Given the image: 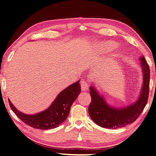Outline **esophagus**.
<instances>
[{"instance_id": "esophagus-1", "label": "esophagus", "mask_w": 156, "mask_h": 156, "mask_svg": "<svg viewBox=\"0 0 156 156\" xmlns=\"http://www.w3.org/2000/svg\"><path fill=\"white\" fill-rule=\"evenodd\" d=\"M80 85H81V88H82V90L83 91H86L88 90V88H89V86L88 84L84 81H81L80 83Z\"/></svg>"}]
</instances>
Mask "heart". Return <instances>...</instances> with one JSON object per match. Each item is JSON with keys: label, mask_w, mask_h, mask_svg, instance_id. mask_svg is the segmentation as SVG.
Here are the masks:
<instances>
[{"label": "heart", "mask_w": 156, "mask_h": 156, "mask_svg": "<svg viewBox=\"0 0 156 156\" xmlns=\"http://www.w3.org/2000/svg\"><path fill=\"white\" fill-rule=\"evenodd\" d=\"M116 46V43L113 41H103L101 42L98 46V50L102 53H106L114 50Z\"/></svg>", "instance_id": "1"}]
</instances>
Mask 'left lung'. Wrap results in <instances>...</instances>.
Segmentation results:
<instances>
[{"mask_svg": "<svg viewBox=\"0 0 156 156\" xmlns=\"http://www.w3.org/2000/svg\"><path fill=\"white\" fill-rule=\"evenodd\" d=\"M140 61L143 83L139 97L133 104L123 108L112 107L106 103L104 97L97 91L95 87H90L91 102L88 108L89 114L98 126L114 129L125 127L134 122L143 111L149 95L150 66L144 56L140 57Z\"/></svg>", "mask_w": 156, "mask_h": 156, "instance_id": "left-lung-1", "label": "left lung"}]
</instances>
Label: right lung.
<instances>
[{"label":"right lung","instance_id":"obj_1","mask_svg":"<svg viewBox=\"0 0 156 156\" xmlns=\"http://www.w3.org/2000/svg\"><path fill=\"white\" fill-rule=\"evenodd\" d=\"M80 81L73 83L61 91L47 109L37 114L30 115L20 112L10 99H8L9 104L13 112L27 125L41 130L54 129L68 117L71 106L81 91Z\"/></svg>","mask_w":156,"mask_h":156}]
</instances>
